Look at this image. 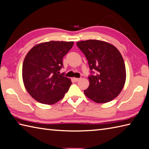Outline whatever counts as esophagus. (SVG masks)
<instances>
[{
	"label": "esophagus",
	"mask_w": 149,
	"mask_h": 149,
	"mask_svg": "<svg viewBox=\"0 0 149 149\" xmlns=\"http://www.w3.org/2000/svg\"><path fill=\"white\" fill-rule=\"evenodd\" d=\"M74 81H75V82H77V81L80 80V79L79 78H74Z\"/></svg>",
	"instance_id": "1"
}]
</instances>
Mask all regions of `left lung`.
Wrapping results in <instances>:
<instances>
[{"label": "left lung", "mask_w": 149, "mask_h": 149, "mask_svg": "<svg viewBox=\"0 0 149 149\" xmlns=\"http://www.w3.org/2000/svg\"><path fill=\"white\" fill-rule=\"evenodd\" d=\"M85 55L90 71V85L84 94L93 101L104 103L120 94L126 80L123 57L114 46L98 40L77 42Z\"/></svg>", "instance_id": "8db88e82"}]
</instances>
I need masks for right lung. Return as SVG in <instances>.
Masks as SVG:
<instances>
[{
	"label": "right lung",
	"instance_id": "obj_1",
	"mask_svg": "<svg viewBox=\"0 0 149 149\" xmlns=\"http://www.w3.org/2000/svg\"><path fill=\"white\" fill-rule=\"evenodd\" d=\"M74 42L49 41L32 48L24 58L22 79L24 86L32 97L40 103L52 104L63 99L72 82L60 74L63 58Z\"/></svg>",
	"mask_w": 149,
	"mask_h": 149
}]
</instances>
